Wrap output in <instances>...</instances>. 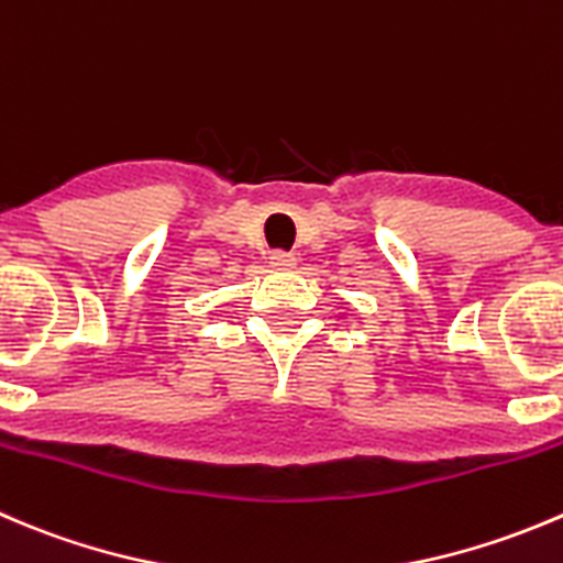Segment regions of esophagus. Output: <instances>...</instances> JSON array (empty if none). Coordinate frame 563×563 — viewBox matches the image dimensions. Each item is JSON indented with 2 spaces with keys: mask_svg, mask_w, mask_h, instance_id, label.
Segmentation results:
<instances>
[{
  "mask_svg": "<svg viewBox=\"0 0 563 563\" xmlns=\"http://www.w3.org/2000/svg\"><path fill=\"white\" fill-rule=\"evenodd\" d=\"M269 266L275 272H291L297 266V255L291 253H272L269 255Z\"/></svg>",
  "mask_w": 563,
  "mask_h": 563,
  "instance_id": "obj_1",
  "label": "esophagus"
}]
</instances>
